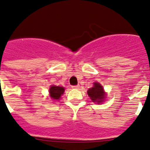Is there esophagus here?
Here are the masks:
<instances>
[{
    "label": "esophagus",
    "mask_w": 150,
    "mask_h": 150,
    "mask_svg": "<svg viewBox=\"0 0 150 150\" xmlns=\"http://www.w3.org/2000/svg\"><path fill=\"white\" fill-rule=\"evenodd\" d=\"M72 88H76V89H77V88H79V85H77V86H73Z\"/></svg>",
    "instance_id": "34e87169"
}]
</instances>
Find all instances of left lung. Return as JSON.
Segmentation results:
<instances>
[{"instance_id": "obj_1", "label": "left lung", "mask_w": 150, "mask_h": 150, "mask_svg": "<svg viewBox=\"0 0 150 150\" xmlns=\"http://www.w3.org/2000/svg\"><path fill=\"white\" fill-rule=\"evenodd\" d=\"M88 95L90 97L91 101L101 104L102 102L104 101L106 98V93L104 91V88L99 83H94L93 87L90 88L87 91Z\"/></svg>"}]
</instances>
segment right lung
<instances>
[{
    "instance_id": "1",
    "label": "right lung",
    "mask_w": 150,
    "mask_h": 150,
    "mask_svg": "<svg viewBox=\"0 0 150 150\" xmlns=\"http://www.w3.org/2000/svg\"><path fill=\"white\" fill-rule=\"evenodd\" d=\"M50 96L53 100H59L61 96L64 92V88L61 86H51L50 88Z\"/></svg>"
}]
</instances>
